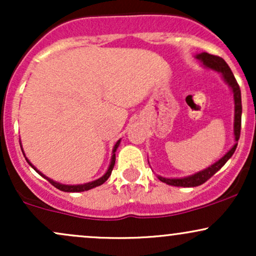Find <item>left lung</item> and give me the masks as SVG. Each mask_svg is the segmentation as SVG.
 Segmentation results:
<instances>
[{
  "label": "left lung",
  "instance_id": "left-lung-1",
  "mask_svg": "<svg viewBox=\"0 0 256 256\" xmlns=\"http://www.w3.org/2000/svg\"><path fill=\"white\" fill-rule=\"evenodd\" d=\"M198 60L202 61V64L206 67H210V68L216 70V71L220 72L224 77L225 82L231 86L232 91H234V140L236 142H238L240 134V119H242V98H240V85L237 83L236 78H234V73L228 67V64L225 62V60L222 58L216 56V55L208 54V52H202L198 54ZM237 148V143L232 146V149L220 158L219 161H216V164L212 166H210L208 168L204 170V171L196 173V174L190 176V177H185L180 179H168L164 177H158L161 182L168 184V185H174V186H183V188H190V186H198V185L206 183L210 177H213L216 172L225 165L226 161L234 155V150Z\"/></svg>",
  "mask_w": 256,
  "mask_h": 256
}]
</instances>
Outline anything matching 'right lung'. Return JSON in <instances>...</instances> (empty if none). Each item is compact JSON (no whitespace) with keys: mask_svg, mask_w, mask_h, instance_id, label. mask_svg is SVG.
I'll return each mask as SVG.
<instances>
[{"mask_svg":"<svg viewBox=\"0 0 256 256\" xmlns=\"http://www.w3.org/2000/svg\"><path fill=\"white\" fill-rule=\"evenodd\" d=\"M119 143H120V140H118V142L116 143V146H114V150H113V152H116V148H118V146H119ZM26 161H28V162L30 164V161H28V158H26ZM114 164H116V154H113V156H112V161H110V168H108V171L106 172V174L104 176V177H101V178H100V179H98V180H94V182H91V183H86V184H80V185H64V184L56 183V182H54V180H52V179L46 178V176H43L42 173H40V171H37V170L34 168V167L32 166L31 164H30V165H31V167H34V168L36 170V171H37L38 173H40V176H43L44 178H46V179H48V182H49V183H50L52 185H54V186L56 188V189L61 190V192H85V190H90V189H92V188H96V186H98V185L104 184V182L107 180L108 178H110V173H112V171H113Z\"/></svg>","mask_w":256,"mask_h":256,"instance_id":"add662e5","label":"right lung"}]
</instances>
